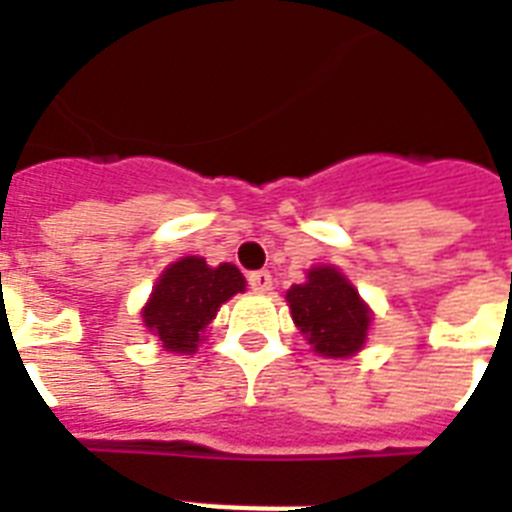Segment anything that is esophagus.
<instances>
[{
	"mask_svg": "<svg viewBox=\"0 0 512 512\" xmlns=\"http://www.w3.org/2000/svg\"><path fill=\"white\" fill-rule=\"evenodd\" d=\"M249 287L255 289V292H271V289H273L271 273H268V271L249 273Z\"/></svg>",
	"mask_w": 512,
	"mask_h": 512,
	"instance_id": "34e87169",
	"label": "esophagus"
}]
</instances>
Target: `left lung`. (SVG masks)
Segmentation results:
<instances>
[{"instance_id":"1","label":"left lung","mask_w":512,"mask_h":512,"mask_svg":"<svg viewBox=\"0 0 512 512\" xmlns=\"http://www.w3.org/2000/svg\"><path fill=\"white\" fill-rule=\"evenodd\" d=\"M287 303L313 353L350 358L364 350L374 313L337 265H313L303 284L287 289Z\"/></svg>"}]
</instances>
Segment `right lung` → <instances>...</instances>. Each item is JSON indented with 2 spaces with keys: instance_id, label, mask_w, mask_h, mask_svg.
<instances>
[{
  "instance_id": "1",
  "label": "right lung",
  "mask_w": 512,
  "mask_h": 512,
  "mask_svg": "<svg viewBox=\"0 0 512 512\" xmlns=\"http://www.w3.org/2000/svg\"><path fill=\"white\" fill-rule=\"evenodd\" d=\"M247 289L241 271L231 263L217 268L199 255H185L159 273L140 319L148 335H154L164 350L191 356L199 350L204 332L233 295Z\"/></svg>"
}]
</instances>
